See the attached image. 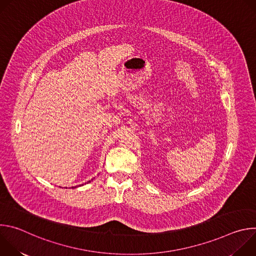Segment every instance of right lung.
<instances>
[{
  "label": "right lung",
  "mask_w": 256,
  "mask_h": 256,
  "mask_svg": "<svg viewBox=\"0 0 256 256\" xmlns=\"http://www.w3.org/2000/svg\"><path fill=\"white\" fill-rule=\"evenodd\" d=\"M91 180H92V179H91ZM88 182H90V181H88Z\"/></svg>",
  "instance_id": "right-lung-1"
}]
</instances>
